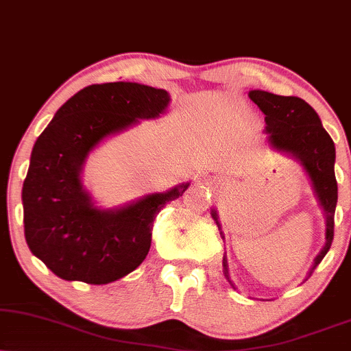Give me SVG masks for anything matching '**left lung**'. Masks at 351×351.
Segmentation results:
<instances>
[{
    "label": "left lung",
    "mask_w": 351,
    "mask_h": 351,
    "mask_svg": "<svg viewBox=\"0 0 351 351\" xmlns=\"http://www.w3.org/2000/svg\"><path fill=\"white\" fill-rule=\"evenodd\" d=\"M250 99L265 114V132L269 143L278 152L296 158L311 180L313 189L326 215V245L314 259L308 277L321 264L330 250L334 239V215L337 207V180L334 171L335 145L329 132L322 128L319 114L300 97L275 95L265 90H251ZM217 227L220 230L217 212L212 210ZM225 239L223 233L220 232ZM223 272L228 278L227 257L223 256ZM232 283V282H230ZM233 285V283H232Z\"/></svg>",
    "instance_id": "obj_1"
}]
</instances>
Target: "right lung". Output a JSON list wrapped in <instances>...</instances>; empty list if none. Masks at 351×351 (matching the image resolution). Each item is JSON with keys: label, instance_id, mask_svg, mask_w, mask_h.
<instances>
[{"label": "right lung", "instance_id": "add662e5", "mask_svg": "<svg viewBox=\"0 0 351 351\" xmlns=\"http://www.w3.org/2000/svg\"><path fill=\"white\" fill-rule=\"evenodd\" d=\"M168 104L163 88L94 84L71 97L38 136L22 186L24 233L32 254L60 278L105 285L143 264L155 217L189 183L104 210L82 188L81 173L105 137L160 117Z\"/></svg>", "mask_w": 351, "mask_h": 351}]
</instances>
